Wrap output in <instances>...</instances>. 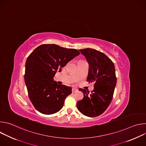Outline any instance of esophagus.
Listing matches in <instances>:
<instances>
[{
  "mask_svg": "<svg viewBox=\"0 0 146 146\" xmlns=\"http://www.w3.org/2000/svg\"><path fill=\"white\" fill-rule=\"evenodd\" d=\"M77 90H76V89H75V88H72V93H74L75 92H76Z\"/></svg>",
  "mask_w": 146,
  "mask_h": 146,
  "instance_id": "obj_1",
  "label": "esophagus"
}]
</instances>
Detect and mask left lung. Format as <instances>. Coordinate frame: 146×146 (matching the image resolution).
Instances as JSON below:
<instances>
[{
  "label": "left lung",
  "mask_w": 146,
  "mask_h": 146,
  "mask_svg": "<svg viewBox=\"0 0 146 146\" xmlns=\"http://www.w3.org/2000/svg\"><path fill=\"white\" fill-rule=\"evenodd\" d=\"M88 63L87 81L94 82V89L89 91L80 89L84 98L77 102V108L82 114L90 117L102 114L112 100L117 83L113 62L105 54L92 48L78 50Z\"/></svg>",
  "instance_id": "left-lung-1"
}]
</instances>
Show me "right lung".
Here are the masks:
<instances>
[{"instance_id": "obj_1", "label": "right lung", "mask_w": 146, "mask_h": 146, "mask_svg": "<svg viewBox=\"0 0 146 146\" xmlns=\"http://www.w3.org/2000/svg\"><path fill=\"white\" fill-rule=\"evenodd\" d=\"M80 54L76 49L52 44L41 45L29 55L24 79L29 99L40 113L52 114L63 107L72 88L58 84L54 76Z\"/></svg>"}]
</instances>
